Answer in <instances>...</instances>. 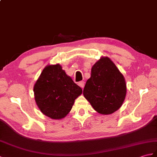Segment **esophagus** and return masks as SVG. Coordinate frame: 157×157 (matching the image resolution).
Segmentation results:
<instances>
[{
	"label": "esophagus",
	"instance_id": "obj_1",
	"mask_svg": "<svg viewBox=\"0 0 157 157\" xmlns=\"http://www.w3.org/2000/svg\"><path fill=\"white\" fill-rule=\"evenodd\" d=\"M78 85L82 87V88H83V87H84V82H83V81H82V82H79V83H78Z\"/></svg>",
	"mask_w": 157,
	"mask_h": 157
}]
</instances>
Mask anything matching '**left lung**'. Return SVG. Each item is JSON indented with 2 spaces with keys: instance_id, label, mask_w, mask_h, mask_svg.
Listing matches in <instances>:
<instances>
[{
  "instance_id": "1",
  "label": "left lung",
  "mask_w": 157,
  "mask_h": 157,
  "mask_svg": "<svg viewBox=\"0 0 157 157\" xmlns=\"http://www.w3.org/2000/svg\"><path fill=\"white\" fill-rule=\"evenodd\" d=\"M83 94L96 112L111 114L122 106L125 100V78L110 58L101 57L92 66Z\"/></svg>"
}]
</instances>
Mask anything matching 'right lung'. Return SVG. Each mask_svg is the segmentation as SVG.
<instances>
[{
    "label": "right lung",
    "mask_w": 157,
    "mask_h": 157,
    "mask_svg": "<svg viewBox=\"0 0 157 157\" xmlns=\"http://www.w3.org/2000/svg\"><path fill=\"white\" fill-rule=\"evenodd\" d=\"M33 92L40 111L50 118L61 120L71 111L82 90L57 63L43 69L35 83Z\"/></svg>",
    "instance_id": "1"
}]
</instances>
